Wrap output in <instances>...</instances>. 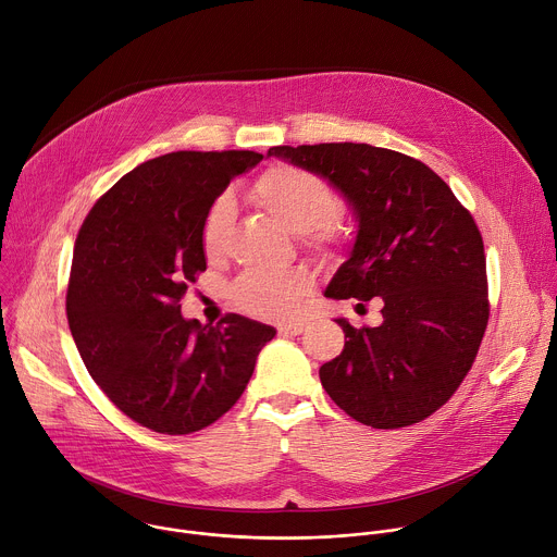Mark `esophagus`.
<instances>
[{
	"label": "esophagus",
	"mask_w": 557,
	"mask_h": 557,
	"mask_svg": "<svg viewBox=\"0 0 557 557\" xmlns=\"http://www.w3.org/2000/svg\"><path fill=\"white\" fill-rule=\"evenodd\" d=\"M306 329H308L306 322H288V324H282L277 331L284 335H301Z\"/></svg>",
	"instance_id": "1"
}]
</instances>
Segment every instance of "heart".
<instances>
[{"mask_svg": "<svg viewBox=\"0 0 557 557\" xmlns=\"http://www.w3.org/2000/svg\"><path fill=\"white\" fill-rule=\"evenodd\" d=\"M251 200L271 213L293 233H304L314 247L335 243L342 226L335 222L337 196L333 187L317 174L297 168H275L264 172L251 187ZM233 220V198L220 196L202 220L200 240L205 256L215 260L224 251L226 231ZM306 271H286L273 275H247L231 290L233 301L245 312L264 320H284L297 308L308 290Z\"/></svg>", "mask_w": 557, "mask_h": 557, "instance_id": "heart-1", "label": "heart"}]
</instances>
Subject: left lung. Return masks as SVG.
Instances as JSON below:
<instances>
[{
    "mask_svg": "<svg viewBox=\"0 0 557 557\" xmlns=\"http://www.w3.org/2000/svg\"><path fill=\"white\" fill-rule=\"evenodd\" d=\"M271 156L324 178L357 222L350 253L324 295L383 301L379 326L355 329L337 317L346 344L320 368L324 389L376 430L428 419L469 372L487 329L479 226L445 181L406 153L322 143L277 145Z\"/></svg>",
    "mask_w": 557,
    "mask_h": 557,
    "instance_id": "obj_1",
    "label": "left lung"
}]
</instances>
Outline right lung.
I'll use <instances>...</instances> for the list:
<instances>
[{"mask_svg": "<svg viewBox=\"0 0 557 557\" xmlns=\"http://www.w3.org/2000/svg\"><path fill=\"white\" fill-rule=\"evenodd\" d=\"M256 151H172L125 174L76 235L65 312L90 376L132 421L191 434L240 399L275 329L243 314L185 320L207 269L202 220Z\"/></svg>", "mask_w": 557, "mask_h": 557, "instance_id": "1", "label": "right lung"}]
</instances>
